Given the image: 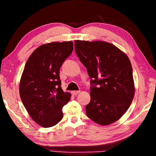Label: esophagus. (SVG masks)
<instances>
[{
  "mask_svg": "<svg viewBox=\"0 0 156 156\" xmlns=\"http://www.w3.org/2000/svg\"><path fill=\"white\" fill-rule=\"evenodd\" d=\"M79 93H80V91H72V94L73 95V96H76V95H77Z\"/></svg>",
  "mask_w": 156,
  "mask_h": 156,
  "instance_id": "obj_1",
  "label": "esophagus"
}]
</instances>
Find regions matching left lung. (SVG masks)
Masks as SVG:
<instances>
[{
  "label": "left lung",
  "instance_id": "left-lung-1",
  "mask_svg": "<svg viewBox=\"0 0 156 156\" xmlns=\"http://www.w3.org/2000/svg\"><path fill=\"white\" fill-rule=\"evenodd\" d=\"M75 51L91 78L87 117L108 125L122 117L134 96L133 71L127 56L102 41H75Z\"/></svg>",
  "mask_w": 156,
  "mask_h": 156
}]
</instances>
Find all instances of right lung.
Instances as JSON below:
<instances>
[{"instance_id": "1", "label": "right lung", "mask_w": 156, "mask_h": 156, "mask_svg": "<svg viewBox=\"0 0 156 156\" xmlns=\"http://www.w3.org/2000/svg\"><path fill=\"white\" fill-rule=\"evenodd\" d=\"M73 43L54 42L38 47L26 62L20 82V96L31 118L43 127L62 120V108L71 94L61 88L60 68L72 54Z\"/></svg>"}]
</instances>
